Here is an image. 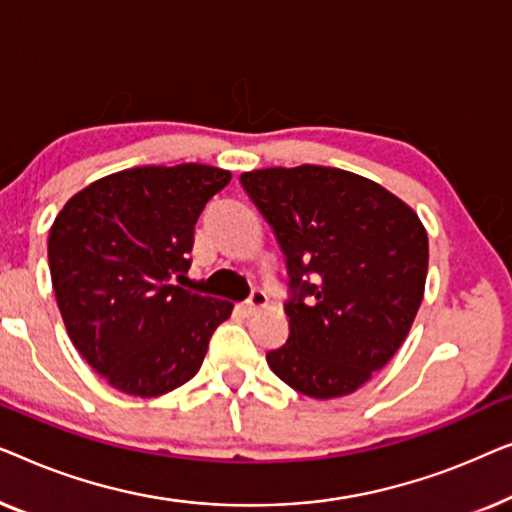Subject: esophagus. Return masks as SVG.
Masks as SVG:
<instances>
[{
  "label": "esophagus",
  "mask_w": 512,
  "mask_h": 512,
  "mask_svg": "<svg viewBox=\"0 0 512 512\" xmlns=\"http://www.w3.org/2000/svg\"><path fill=\"white\" fill-rule=\"evenodd\" d=\"M266 301H269V297H266L262 290H253V292H250V297L241 304V311L250 315V313H255L257 308L266 306Z\"/></svg>",
  "instance_id": "obj_1"
}]
</instances>
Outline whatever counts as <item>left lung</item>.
Segmentation results:
<instances>
[{"label": "left lung", "instance_id": "8db88e82", "mask_svg": "<svg viewBox=\"0 0 512 512\" xmlns=\"http://www.w3.org/2000/svg\"><path fill=\"white\" fill-rule=\"evenodd\" d=\"M241 185L273 227L290 276V336L266 362L306 397L355 392L401 348L422 304L429 241L420 218L343 169H257Z\"/></svg>", "mask_w": 512, "mask_h": 512}]
</instances>
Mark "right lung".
Segmentation results:
<instances>
[{
	"label": "right lung",
	"mask_w": 512,
	"mask_h": 512,
	"mask_svg": "<svg viewBox=\"0 0 512 512\" xmlns=\"http://www.w3.org/2000/svg\"><path fill=\"white\" fill-rule=\"evenodd\" d=\"M229 181L206 164L118 171L74 194L50 227L64 327L115 390L148 399L185 385L232 315L229 301L176 285L201 211Z\"/></svg>",
	"instance_id": "obj_1"
}]
</instances>
